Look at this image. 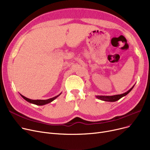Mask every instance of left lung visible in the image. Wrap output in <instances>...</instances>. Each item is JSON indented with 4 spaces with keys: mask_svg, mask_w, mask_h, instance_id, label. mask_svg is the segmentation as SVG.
I'll return each mask as SVG.
<instances>
[{
    "mask_svg": "<svg viewBox=\"0 0 150 150\" xmlns=\"http://www.w3.org/2000/svg\"><path fill=\"white\" fill-rule=\"evenodd\" d=\"M134 86V85L132 87L129 89L128 90L127 92H126L122 94H119V95H115V96H96V98H97L99 100H103V101H110V102H114V101H116L117 100H119V99H120L121 98H122L124 96H126L127 95L128 93H129L133 89Z\"/></svg>",
    "mask_w": 150,
    "mask_h": 150,
    "instance_id": "left-lung-1",
    "label": "left lung"
}]
</instances>
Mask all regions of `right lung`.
<instances>
[{
    "label": "right lung",
    "mask_w": 150,
    "mask_h": 150,
    "mask_svg": "<svg viewBox=\"0 0 150 150\" xmlns=\"http://www.w3.org/2000/svg\"><path fill=\"white\" fill-rule=\"evenodd\" d=\"M61 94V93H60L59 95H58L57 96H55V97L49 98V99H47V100H31V99H29L24 96H23L22 95H21V94H20V95L23 99L29 102L30 103H32V104L36 105L38 106H42V105H44L46 104H48L49 103H51L52 101H53L54 100L56 99L58 96H59Z\"/></svg>",
    "instance_id": "right-lung-1"
}]
</instances>
